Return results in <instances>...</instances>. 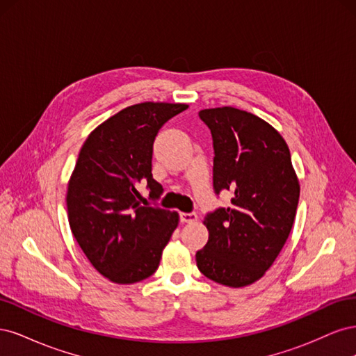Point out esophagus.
I'll return each instance as SVG.
<instances>
[{"mask_svg":"<svg viewBox=\"0 0 356 356\" xmlns=\"http://www.w3.org/2000/svg\"><path fill=\"white\" fill-rule=\"evenodd\" d=\"M179 220H181V222H193L197 220V213L196 212H181Z\"/></svg>","mask_w":356,"mask_h":356,"instance_id":"obj_1","label":"esophagus"}]
</instances>
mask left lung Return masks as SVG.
Here are the masks:
<instances>
[{
    "label": "left lung",
    "instance_id": "8db88e82",
    "mask_svg": "<svg viewBox=\"0 0 356 356\" xmlns=\"http://www.w3.org/2000/svg\"><path fill=\"white\" fill-rule=\"evenodd\" d=\"M213 147V191L233 193L230 208L207 213L208 243L199 270L225 286L260 279L284 248L296 218L300 186L284 138L251 113L233 106L199 111Z\"/></svg>",
    "mask_w": 356,
    "mask_h": 356
}]
</instances>
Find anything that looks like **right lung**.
Here are the masks:
<instances>
[{"mask_svg": "<svg viewBox=\"0 0 356 356\" xmlns=\"http://www.w3.org/2000/svg\"><path fill=\"white\" fill-rule=\"evenodd\" d=\"M186 104L143 102L117 113L86 139L68 184L70 227L92 266L115 284L152 276L178 225V213L149 204L163 188L153 178L154 139ZM147 185L144 200L138 187Z\"/></svg>", "mask_w": 356, "mask_h": 356, "instance_id": "1", "label": "right lung"}]
</instances>
